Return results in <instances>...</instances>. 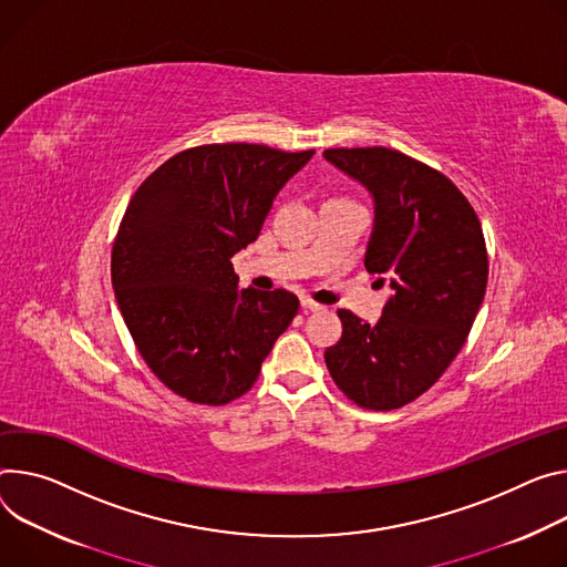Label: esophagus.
Segmentation results:
<instances>
[{"instance_id":"1","label":"esophagus","mask_w":567,"mask_h":567,"mask_svg":"<svg viewBox=\"0 0 567 567\" xmlns=\"http://www.w3.org/2000/svg\"><path fill=\"white\" fill-rule=\"evenodd\" d=\"M300 307H302L305 312H321V310H326L323 305H319V302H315L310 298H300Z\"/></svg>"}]
</instances>
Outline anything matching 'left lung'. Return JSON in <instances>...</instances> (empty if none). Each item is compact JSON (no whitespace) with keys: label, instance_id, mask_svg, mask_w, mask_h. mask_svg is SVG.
I'll use <instances>...</instances> for the list:
<instances>
[{"label":"left lung","instance_id":"left-lung-1","mask_svg":"<svg viewBox=\"0 0 567 567\" xmlns=\"http://www.w3.org/2000/svg\"><path fill=\"white\" fill-rule=\"evenodd\" d=\"M323 158L371 194L364 265L391 289L375 326L337 312L343 332L326 364L359 406L398 409L443 375L475 323L488 280L482 224L450 178L400 151L328 148Z\"/></svg>","mask_w":567,"mask_h":567}]
</instances>
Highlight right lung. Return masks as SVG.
<instances>
[{"mask_svg": "<svg viewBox=\"0 0 567 567\" xmlns=\"http://www.w3.org/2000/svg\"><path fill=\"white\" fill-rule=\"evenodd\" d=\"M315 151L205 144L133 194L113 246V289L148 369L181 398L226 404L260 375L298 312L285 289H239L230 257L257 239L285 183Z\"/></svg>", "mask_w": 567, "mask_h": 567, "instance_id": "obj_1", "label": "right lung"}]
</instances>
